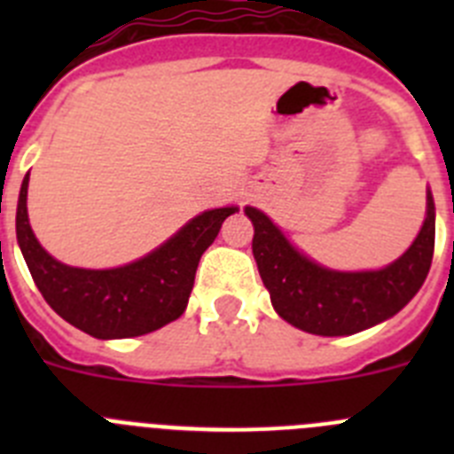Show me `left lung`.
I'll list each match as a JSON object with an SVG mask.
<instances>
[{
    "instance_id": "obj_1",
    "label": "left lung",
    "mask_w": 454,
    "mask_h": 454,
    "mask_svg": "<svg viewBox=\"0 0 454 454\" xmlns=\"http://www.w3.org/2000/svg\"><path fill=\"white\" fill-rule=\"evenodd\" d=\"M254 224L252 254L279 318L318 336H350L393 318L414 298L434 254V198L427 188L423 227L403 256L380 270H332L293 246L263 211L246 207Z\"/></svg>"
}]
</instances>
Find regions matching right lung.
I'll list each match as a JSON object with an SVG mask.
<instances>
[{
  "label": "right lung",
  "mask_w": 454,
  "mask_h": 454,
  "mask_svg": "<svg viewBox=\"0 0 454 454\" xmlns=\"http://www.w3.org/2000/svg\"><path fill=\"white\" fill-rule=\"evenodd\" d=\"M29 172L15 214V231L35 286L56 314L95 339H129L150 334L186 311L195 270L218 236L224 218L239 207L202 211L177 234L136 262L118 268H77L61 263L40 246L27 214Z\"/></svg>",
  "instance_id": "obj_1"
}]
</instances>
